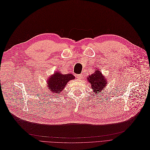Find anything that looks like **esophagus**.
I'll use <instances>...</instances> for the list:
<instances>
[{
	"instance_id": "34e87169",
	"label": "esophagus",
	"mask_w": 150,
	"mask_h": 150,
	"mask_svg": "<svg viewBox=\"0 0 150 150\" xmlns=\"http://www.w3.org/2000/svg\"><path fill=\"white\" fill-rule=\"evenodd\" d=\"M82 77H83V75L82 74L77 75V78L78 79H82Z\"/></svg>"
}]
</instances>
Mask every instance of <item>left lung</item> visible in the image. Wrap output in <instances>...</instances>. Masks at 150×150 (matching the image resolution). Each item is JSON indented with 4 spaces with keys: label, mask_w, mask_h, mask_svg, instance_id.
Returning a JSON list of instances; mask_svg holds the SVG:
<instances>
[{
    "label": "left lung",
    "mask_w": 150,
    "mask_h": 150,
    "mask_svg": "<svg viewBox=\"0 0 150 150\" xmlns=\"http://www.w3.org/2000/svg\"><path fill=\"white\" fill-rule=\"evenodd\" d=\"M87 79L91 85L90 87L93 90V93L95 94V95H98L103 90L108 83L106 78L98 69H96L95 72L87 77Z\"/></svg>",
    "instance_id": "1"
}]
</instances>
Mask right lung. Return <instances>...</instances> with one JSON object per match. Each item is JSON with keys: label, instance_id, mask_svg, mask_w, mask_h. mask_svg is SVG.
I'll return each instance as SVG.
<instances>
[{"label": "right lung", "instance_id": "obj_1", "mask_svg": "<svg viewBox=\"0 0 150 150\" xmlns=\"http://www.w3.org/2000/svg\"><path fill=\"white\" fill-rule=\"evenodd\" d=\"M75 79V76L71 74H62L59 71L50 76L47 81V86L51 93H55L57 95L62 93L68 81Z\"/></svg>", "mask_w": 150, "mask_h": 150}]
</instances>
